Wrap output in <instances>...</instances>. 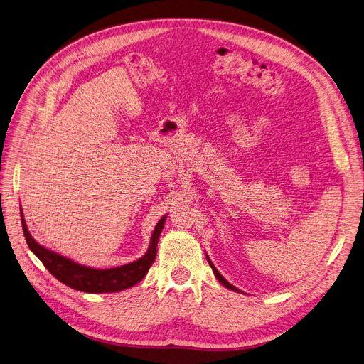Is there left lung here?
<instances>
[{
    "label": "left lung",
    "mask_w": 364,
    "mask_h": 364,
    "mask_svg": "<svg viewBox=\"0 0 364 364\" xmlns=\"http://www.w3.org/2000/svg\"><path fill=\"white\" fill-rule=\"evenodd\" d=\"M206 259H208V262H209V264H210V268H212V271H213V274H215V277H216V278H218V281H220V282H221V284H223V285H224V287H227V288H230V289H232V291H237V293H241V291H240V289H238V288H235V287H234V285H231V284H230V282H228V281H227V279H225V278H224V277H223V275H221V274H220V272H218V269H216V268H215V266H213V263H212V262H210V259H209V257H208V256H206Z\"/></svg>",
    "instance_id": "1"
}]
</instances>
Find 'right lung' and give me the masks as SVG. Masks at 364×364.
Returning <instances> with one entry per match:
<instances>
[{
    "mask_svg": "<svg viewBox=\"0 0 364 364\" xmlns=\"http://www.w3.org/2000/svg\"><path fill=\"white\" fill-rule=\"evenodd\" d=\"M20 216H21V227H23L24 238H26V243L29 249L36 255V257L43 263L45 268L67 287L75 288L77 291L90 293V294L123 291V289H127L136 285L144 278V275L148 274L149 268L156 257L158 240L166 218L165 215L158 221L151 237L149 249L140 259L123 266H117V268H111V269H95V268H89V266L79 264L75 260L67 259L36 243L35 238L31 235L28 230L26 221H24L23 218L21 208H20Z\"/></svg>",
    "mask_w": 364,
    "mask_h": 364,
    "instance_id": "add662e5",
    "label": "right lung"
}]
</instances>
